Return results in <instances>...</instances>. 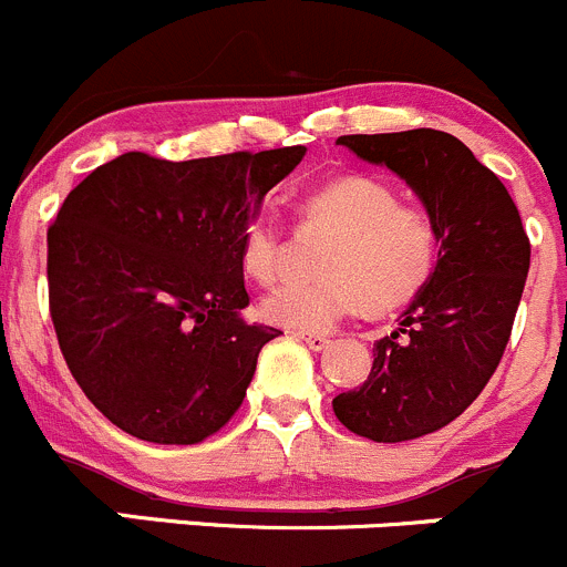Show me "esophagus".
<instances>
[{"mask_svg":"<svg viewBox=\"0 0 567 567\" xmlns=\"http://www.w3.org/2000/svg\"><path fill=\"white\" fill-rule=\"evenodd\" d=\"M296 338L305 340V343L310 346L312 351H321V349H327V346H329V338H327V334H316V332H296Z\"/></svg>","mask_w":567,"mask_h":567,"instance_id":"esophagus-1","label":"esophagus"}]
</instances>
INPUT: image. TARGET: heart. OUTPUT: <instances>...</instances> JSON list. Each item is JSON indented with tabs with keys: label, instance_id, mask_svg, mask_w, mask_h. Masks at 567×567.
Masks as SVG:
<instances>
[{
	"label": "heart",
	"instance_id": "heart-1",
	"mask_svg": "<svg viewBox=\"0 0 567 567\" xmlns=\"http://www.w3.org/2000/svg\"><path fill=\"white\" fill-rule=\"evenodd\" d=\"M305 221L334 229L338 240L318 282H288L262 301V316L299 332H327L365 307L390 312L430 282L437 229L421 207L401 205L399 190L365 174L329 179L301 199ZM240 262L260 285L285 274L282 224L271 210L246 221Z\"/></svg>",
	"mask_w": 567,
	"mask_h": 567
}]
</instances>
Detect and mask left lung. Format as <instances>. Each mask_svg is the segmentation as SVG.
I'll return each instance as SVG.
<instances>
[{
	"label": "left lung",
	"instance_id": "1",
	"mask_svg": "<svg viewBox=\"0 0 567 567\" xmlns=\"http://www.w3.org/2000/svg\"><path fill=\"white\" fill-rule=\"evenodd\" d=\"M360 161L404 179L437 229V262L373 346L360 388L332 399L354 435L401 443L463 415L498 368L529 274V238L502 179L441 130L343 135Z\"/></svg>",
	"mask_w": 567,
	"mask_h": 567
}]
</instances>
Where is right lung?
Listing matches in <instances>:
<instances>
[{
	"label": "right lung",
	"instance_id": "1",
	"mask_svg": "<svg viewBox=\"0 0 567 567\" xmlns=\"http://www.w3.org/2000/svg\"><path fill=\"white\" fill-rule=\"evenodd\" d=\"M305 146L87 174L49 227V312L71 377L137 441L190 446L244 404L260 349L246 323L240 235Z\"/></svg>",
	"mask_w": 567,
	"mask_h": 567
}]
</instances>
